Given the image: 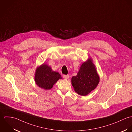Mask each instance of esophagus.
<instances>
[{
    "label": "esophagus",
    "instance_id": "obj_1",
    "mask_svg": "<svg viewBox=\"0 0 132 132\" xmlns=\"http://www.w3.org/2000/svg\"><path fill=\"white\" fill-rule=\"evenodd\" d=\"M63 77L65 79H68L69 78V76L68 75H63Z\"/></svg>",
    "mask_w": 132,
    "mask_h": 132
}]
</instances>
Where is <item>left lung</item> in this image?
Returning a JSON list of instances; mask_svg holds the SVG:
<instances>
[{"label":"left lung","mask_w":132,"mask_h":132,"mask_svg":"<svg viewBox=\"0 0 132 132\" xmlns=\"http://www.w3.org/2000/svg\"><path fill=\"white\" fill-rule=\"evenodd\" d=\"M92 61L89 58L83 63L77 75L71 79L75 91L82 96H86L94 90L100 81V77Z\"/></svg>","instance_id":"obj_1"}]
</instances>
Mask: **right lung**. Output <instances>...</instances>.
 I'll return each instance as SVG.
<instances>
[{
  "instance_id": "add662e5",
  "label": "right lung",
  "mask_w": 132,
  "mask_h": 132,
  "mask_svg": "<svg viewBox=\"0 0 132 132\" xmlns=\"http://www.w3.org/2000/svg\"><path fill=\"white\" fill-rule=\"evenodd\" d=\"M62 79L60 73L52 70L51 67L46 64H43L37 67L35 76V81L40 88L50 90L59 79Z\"/></svg>"
}]
</instances>
